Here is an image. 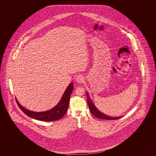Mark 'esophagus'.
Masks as SVG:
<instances>
[{
  "label": "esophagus",
  "instance_id": "esophagus-1",
  "mask_svg": "<svg viewBox=\"0 0 156 156\" xmlns=\"http://www.w3.org/2000/svg\"><path fill=\"white\" fill-rule=\"evenodd\" d=\"M84 80V78H83V76L82 74H79L76 76V78H75V81L80 83H81Z\"/></svg>",
  "mask_w": 156,
  "mask_h": 156
}]
</instances>
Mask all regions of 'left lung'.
<instances>
[{"instance_id":"8db88e82","label":"left lung","mask_w":156,"mask_h":156,"mask_svg":"<svg viewBox=\"0 0 156 156\" xmlns=\"http://www.w3.org/2000/svg\"><path fill=\"white\" fill-rule=\"evenodd\" d=\"M87 102H88V106H89V110L94 116H95L98 118L105 119V120H116V119L121 118V116L120 117H111V116L106 115L104 113H101V112H99V111L98 110L96 106L94 105V103H92V101L90 100L89 95H88V94L87 92Z\"/></svg>"}]
</instances>
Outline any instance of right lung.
<instances>
[{"label":"right lung","instance_id":"add662e5","mask_svg":"<svg viewBox=\"0 0 156 156\" xmlns=\"http://www.w3.org/2000/svg\"><path fill=\"white\" fill-rule=\"evenodd\" d=\"M73 83L71 82L64 92L60 101L55 107L47 111L36 112L30 111L23 108L16 99V102L19 108L26 115L31 118L44 122H51L57 120L62 118L66 113L70 100V96L73 90Z\"/></svg>","mask_w":156,"mask_h":156}]
</instances>
